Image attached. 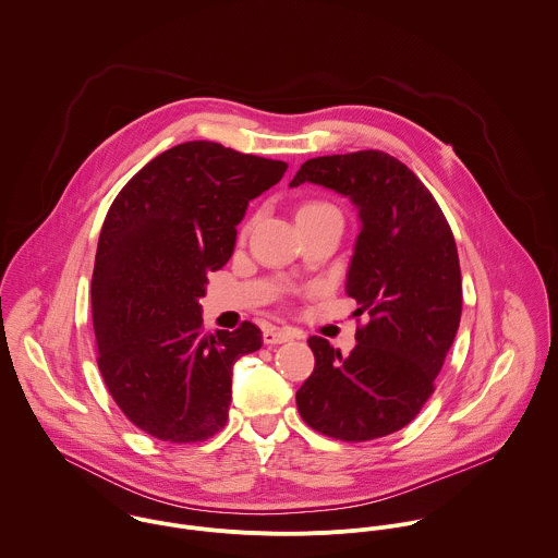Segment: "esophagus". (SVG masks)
Listing matches in <instances>:
<instances>
[{
  "mask_svg": "<svg viewBox=\"0 0 558 558\" xmlns=\"http://www.w3.org/2000/svg\"><path fill=\"white\" fill-rule=\"evenodd\" d=\"M295 335L291 330H284V328H267L263 332V340L265 344H280V342H287V340H293Z\"/></svg>",
  "mask_w": 558,
  "mask_h": 558,
  "instance_id": "34e87169",
  "label": "esophagus"
}]
</instances>
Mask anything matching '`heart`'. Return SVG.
I'll list each match as a JSON object with an SVG mask.
<instances>
[{
  "label": "heart",
  "instance_id": "b5f03b06",
  "mask_svg": "<svg viewBox=\"0 0 558 558\" xmlns=\"http://www.w3.org/2000/svg\"><path fill=\"white\" fill-rule=\"evenodd\" d=\"M324 209H335V207H330L326 203H308L300 209V214H313V211H324Z\"/></svg>",
  "mask_w": 558,
  "mask_h": 558
}]
</instances>
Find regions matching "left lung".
<instances>
[{"mask_svg":"<svg viewBox=\"0 0 558 558\" xmlns=\"http://www.w3.org/2000/svg\"><path fill=\"white\" fill-rule=\"evenodd\" d=\"M315 183L357 209L344 291L357 302V344L340 355L311 336L315 371L295 395L308 427L344 442L384 438L410 425L434 395L461 319L454 236L432 192L381 150L315 157L291 187Z\"/></svg>","mask_w":558,"mask_h":558,"instance_id":"obj_1","label":"left lung"}]
</instances>
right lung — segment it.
<instances>
[{"instance_id": "right-lung-1", "label": "right lung", "mask_w": 558, "mask_h": 558, "mask_svg": "<svg viewBox=\"0 0 558 558\" xmlns=\"http://www.w3.org/2000/svg\"><path fill=\"white\" fill-rule=\"evenodd\" d=\"M284 161L185 142L148 161L116 196L93 274L99 371L122 414L163 442H201L228 418L232 364L263 344L243 322L203 330L209 271L228 263L250 201Z\"/></svg>"}]
</instances>
